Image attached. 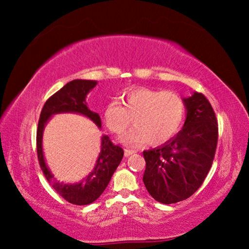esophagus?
<instances>
[{"instance_id":"34e87169","label":"esophagus","mask_w":249,"mask_h":249,"mask_svg":"<svg viewBox=\"0 0 249 249\" xmlns=\"http://www.w3.org/2000/svg\"><path fill=\"white\" fill-rule=\"evenodd\" d=\"M135 153H136V151L132 150V149H125V150H124V155L126 156V157H128V156L133 155V154H135Z\"/></svg>"}]
</instances>
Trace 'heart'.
Segmentation results:
<instances>
[{
  "label": "heart",
  "instance_id": "heart-1",
  "mask_svg": "<svg viewBox=\"0 0 249 249\" xmlns=\"http://www.w3.org/2000/svg\"><path fill=\"white\" fill-rule=\"evenodd\" d=\"M124 105L111 101L103 111V120L112 133L120 134L134 117L135 126L121 136L126 145L140 147L150 142L161 145L179 132L185 114L184 101L175 91L134 88L124 93Z\"/></svg>",
  "mask_w": 249,
  "mask_h": 249
}]
</instances>
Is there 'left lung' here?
Returning a JSON list of instances; mask_svg holds the SVG:
<instances>
[{"label":"left lung","mask_w":249,"mask_h":249,"mask_svg":"<svg viewBox=\"0 0 249 249\" xmlns=\"http://www.w3.org/2000/svg\"><path fill=\"white\" fill-rule=\"evenodd\" d=\"M187 117L182 129L157 148L145 150L142 181L156 201L177 203L199 189L212 167L218 128L209 100L195 92L183 99Z\"/></svg>","instance_id":"8db88e82"}]
</instances>
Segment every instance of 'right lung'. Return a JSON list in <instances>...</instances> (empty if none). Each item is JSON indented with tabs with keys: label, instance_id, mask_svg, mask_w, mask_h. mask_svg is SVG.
<instances>
[{
	"label": "right lung",
	"instance_id": "obj_1",
	"mask_svg": "<svg viewBox=\"0 0 249 249\" xmlns=\"http://www.w3.org/2000/svg\"><path fill=\"white\" fill-rule=\"evenodd\" d=\"M93 80H72L62 87L46 101L41 109L38 128H37V156L39 166L52 187L66 201L75 205H87L94 202L102 195L111 180L113 174L119 167L124 151L120 146L113 144L107 135L101 138V151L96 159V163L88 177L78 183H64L54 179L52 171L45 162L43 153V133L45 125L50 117L59 113H77L87 116L101 128V119L98 113L92 112L88 107L87 95L96 86Z\"/></svg>",
	"mask_w": 249,
	"mask_h": 249
}]
</instances>
